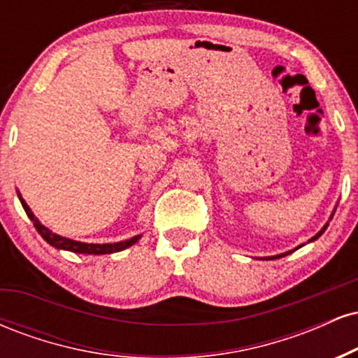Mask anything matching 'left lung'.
I'll return each mask as SVG.
<instances>
[{
	"label": "left lung",
	"mask_w": 358,
	"mask_h": 358,
	"mask_svg": "<svg viewBox=\"0 0 358 358\" xmlns=\"http://www.w3.org/2000/svg\"><path fill=\"white\" fill-rule=\"evenodd\" d=\"M327 227H328V224H327V225H324V227L322 229V231H320L318 234H316V236L313 237V239H310V241H315V239H318V237H320V236H322V234H323L324 231H327ZM282 256H286V254H281V256H276V257H269V259H279V257H282Z\"/></svg>",
	"instance_id": "8db88e82"
}]
</instances>
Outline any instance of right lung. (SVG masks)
I'll return each instance as SVG.
<instances>
[{"label": "right lung", "mask_w": 358, "mask_h": 358, "mask_svg": "<svg viewBox=\"0 0 358 358\" xmlns=\"http://www.w3.org/2000/svg\"><path fill=\"white\" fill-rule=\"evenodd\" d=\"M20 202H22L27 215L30 217L31 222H34L36 232H38L40 236H42L43 239L48 242V244L53 245V248H57V249H65V250H71V252H77V254H113V252H119V250L129 248V245H133L134 242H138V239H139V236H136L129 241L116 242V244H85V242H77V241L67 239V237H62V236H59V234H53L52 231H48L45 225H42L38 220L35 219L34 212L30 210V207H28L27 202H24L23 199H20Z\"/></svg>", "instance_id": "add662e5"}]
</instances>
